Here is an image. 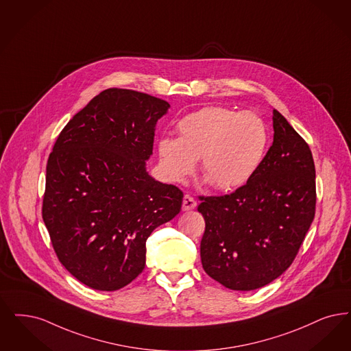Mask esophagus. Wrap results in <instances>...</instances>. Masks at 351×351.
I'll list each match as a JSON object with an SVG mask.
<instances>
[{
    "label": "esophagus",
    "mask_w": 351,
    "mask_h": 351,
    "mask_svg": "<svg viewBox=\"0 0 351 351\" xmlns=\"http://www.w3.org/2000/svg\"><path fill=\"white\" fill-rule=\"evenodd\" d=\"M196 206L197 202L193 197L189 196V195H185L182 197V210H193V209H196Z\"/></svg>",
    "instance_id": "34e87169"
}]
</instances>
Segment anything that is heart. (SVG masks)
<instances>
[{
  "label": "heart",
  "instance_id": "1",
  "mask_svg": "<svg viewBox=\"0 0 351 351\" xmlns=\"http://www.w3.org/2000/svg\"><path fill=\"white\" fill-rule=\"evenodd\" d=\"M178 133L179 138L158 142L160 167L171 182H182L201 159L206 182L232 191L252 178L267 152V125L250 111L206 107L182 117Z\"/></svg>",
  "mask_w": 351,
  "mask_h": 351
}]
</instances>
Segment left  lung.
I'll use <instances>...</instances> for the list:
<instances>
[{"mask_svg": "<svg viewBox=\"0 0 351 351\" xmlns=\"http://www.w3.org/2000/svg\"><path fill=\"white\" fill-rule=\"evenodd\" d=\"M274 137L245 185L201 197L205 219L201 263L230 290L251 291L278 278L294 261L315 217V163L309 146L277 110Z\"/></svg>", "mask_w": 351, "mask_h": 351, "instance_id": "obj_1", "label": "left lung"}]
</instances>
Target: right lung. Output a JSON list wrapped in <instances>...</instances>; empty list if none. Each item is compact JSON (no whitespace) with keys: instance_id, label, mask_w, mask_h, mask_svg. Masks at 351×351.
Returning a JSON list of instances; mask_svg holds the SVG:
<instances>
[{"instance_id":"1","label":"right lung","mask_w":351,"mask_h":351,"mask_svg":"<svg viewBox=\"0 0 351 351\" xmlns=\"http://www.w3.org/2000/svg\"><path fill=\"white\" fill-rule=\"evenodd\" d=\"M166 100L101 91L60 133L48 158L43 219L65 269L114 291L142 273L146 240L182 209V192L146 169Z\"/></svg>"}]
</instances>
